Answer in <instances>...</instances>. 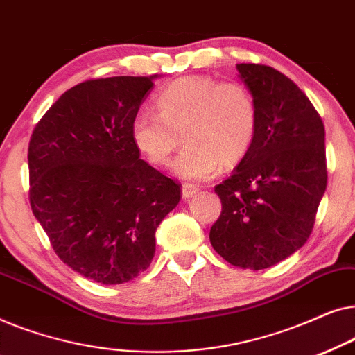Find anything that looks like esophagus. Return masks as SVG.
<instances>
[{"label":"esophagus","mask_w":355,"mask_h":355,"mask_svg":"<svg viewBox=\"0 0 355 355\" xmlns=\"http://www.w3.org/2000/svg\"><path fill=\"white\" fill-rule=\"evenodd\" d=\"M198 191H200V189H198V186H196V184H192V182H184L182 184V197L184 198L196 196Z\"/></svg>","instance_id":"1"}]
</instances>
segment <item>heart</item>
<instances>
[{
    "label": "heart",
    "mask_w": 355,
    "mask_h": 355,
    "mask_svg": "<svg viewBox=\"0 0 355 355\" xmlns=\"http://www.w3.org/2000/svg\"><path fill=\"white\" fill-rule=\"evenodd\" d=\"M155 103L158 113L140 110L134 116V144L150 163L163 166L184 137L187 145L174 163L184 178H213L221 164L241 162L254 144L259 113L241 82L181 77L164 87Z\"/></svg>",
    "instance_id": "b5f03b06"
}]
</instances>
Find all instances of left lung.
Segmentation results:
<instances>
[{
  "label": "left lung",
  "mask_w": 355,
  "mask_h": 355,
  "mask_svg": "<svg viewBox=\"0 0 355 355\" xmlns=\"http://www.w3.org/2000/svg\"><path fill=\"white\" fill-rule=\"evenodd\" d=\"M259 113L254 144L215 192L221 215L210 242L231 265L263 270L312 234L327 189L323 121L289 77L265 64H237Z\"/></svg>",
  "instance_id": "1"
}]
</instances>
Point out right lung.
Instances as JSON below:
<instances>
[{
	"label": "right lung",
	"instance_id": "1",
	"mask_svg": "<svg viewBox=\"0 0 355 355\" xmlns=\"http://www.w3.org/2000/svg\"><path fill=\"white\" fill-rule=\"evenodd\" d=\"M150 77L90 79L66 90L28 142V200L55 254L101 284L152 263L155 232L181 186L140 159L132 119Z\"/></svg>",
	"mask_w": 355,
	"mask_h": 355
}]
</instances>
